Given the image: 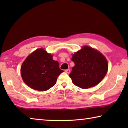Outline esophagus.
<instances>
[{
  "label": "esophagus",
  "mask_w": 128,
  "mask_h": 128,
  "mask_svg": "<svg viewBox=\"0 0 128 128\" xmlns=\"http://www.w3.org/2000/svg\"><path fill=\"white\" fill-rule=\"evenodd\" d=\"M65 72H66V73H70V69H66V70H65Z\"/></svg>",
  "instance_id": "1"
}]
</instances>
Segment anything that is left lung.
I'll return each mask as SVG.
<instances>
[{
    "instance_id": "1",
    "label": "left lung",
    "mask_w": 128,
    "mask_h": 128,
    "mask_svg": "<svg viewBox=\"0 0 128 128\" xmlns=\"http://www.w3.org/2000/svg\"><path fill=\"white\" fill-rule=\"evenodd\" d=\"M74 66L69 76L74 85L88 88L98 84L107 74V60L103 54L94 48L83 46L72 55Z\"/></svg>"
}]
</instances>
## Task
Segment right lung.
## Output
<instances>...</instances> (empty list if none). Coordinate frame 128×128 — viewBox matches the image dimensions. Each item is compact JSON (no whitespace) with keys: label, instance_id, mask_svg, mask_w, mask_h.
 <instances>
[{"label":"right lung","instance_id":"obj_1","mask_svg":"<svg viewBox=\"0 0 128 128\" xmlns=\"http://www.w3.org/2000/svg\"><path fill=\"white\" fill-rule=\"evenodd\" d=\"M64 71L59 62L45 50L38 48L27 57L21 66L24 82L33 89L46 91L55 85L59 76Z\"/></svg>","mask_w":128,"mask_h":128}]
</instances>
